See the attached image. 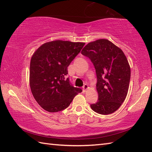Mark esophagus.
<instances>
[{
  "label": "esophagus",
  "instance_id": "obj_1",
  "mask_svg": "<svg viewBox=\"0 0 152 152\" xmlns=\"http://www.w3.org/2000/svg\"><path fill=\"white\" fill-rule=\"evenodd\" d=\"M89 88V86L88 84H85L84 86H83V91H84V92H86Z\"/></svg>",
  "mask_w": 152,
  "mask_h": 152
}]
</instances>
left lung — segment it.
<instances>
[{"instance_id":"obj_1","label":"left lung","mask_w":152,"mask_h":152,"mask_svg":"<svg viewBox=\"0 0 152 152\" xmlns=\"http://www.w3.org/2000/svg\"><path fill=\"white\" fill-rule=\"evenodd\" d=\"M82 54L94 64L99 100L91 104L93 111L110 114L120 107L127 96L131 78V68L125 55L119 47L107 39L89 42Z\"/></svg>"}]
</instances>
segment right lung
<instances>
[{
	"label": "right lung",
	"instance_id": "add662e5",
	"mask_svg": "<svg viewBox=\"0 0 152 152\" xmlns=\"http://www.w3.org/2000/svg\"><path fill=\"white\" fill-rule=\"evenodd\" d=\"M84 45V42L53 40L43 44L33 54L30 88L34 99L45 110H63L82 91L70 86L66 75L68 66Z\"/></svg>",
	"mask_w": 152,
	"mask_h": 152
}]
</instances>
